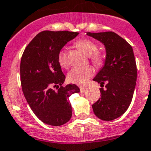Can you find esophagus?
I'll list each match as a JSON object with an SVG mask.
<instances>
[{
  "label": "esophagus",
  "instance_id": "esophagus-1",
  "mask_svg": "<svg viewBox=\"0 0 151 151\" xmlns=\"http://www.w3.org/2000/svg\"><path fill=\"white\" fill-rule=\"evenodd\" d=\"M80 90H81V92H85L86 91V88L84 87H81Z\"/></svg>",
  "mask_w": 151,
  "mask_h": 151
}]
</instances>
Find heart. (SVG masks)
<instances>
[{"label": "heart", "mask_w": 151, "mask_h": 151, "mask_svg": "<svg viewBox=\"0 0 151 151\" xmlns=\"http://www.w3.org/2000/svg\"><path fill=\"white\" fill-rule=\"evenodd\" d=\"M77 46L81 49L88 56L91 57V60L96 65H100L103 62V56L97 53V45L89 39H82L77 42ZM58 62L62 68H66L68 65V53L65 50H61L58 54ZM93 74L92 68L85 67H75L72 68L68 74V81L71 83L83 84Z\"/></svg>", "instance_id": "1"}]
</instances>
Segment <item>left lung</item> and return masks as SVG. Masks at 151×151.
Masks as SVG:
<instances>
[{"mask_svg": "<svg viewBox=\"0 0 151 151\" xmlns=\"http://www.w3.org/2000/svg\"><path fill=\"white\" fill-rule=\"evenodd\" d=\"M87 35L104 45V65L93 78L103 86L101 98L92 105L94 114L110 121L124 114L130 106L137 81V65L132 47L112 31L87 32Z\"/></svg>", "mask_w": 151, "mask_h": 151, "instance_id": "left-lung-1", "label": "left lung"}]
</instances>
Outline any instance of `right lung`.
I'll return each instance as SVG.
<instances>
[{
  "mask_svg": "<svg viewBox=\"0 0 151 151\" xmlns=\"http://www.w3.org/2000/svg\"><path fill=\"white\" fill-rule=\"evenodd\" d=\"M79 33L44 30L25 48L21 60V83L27 102L40 121L61 126L72 116L69 97L79 93L75 84L63 87L65 75L58 62V54ZM58 89L54 91L53 87Z\"/></svg>",
  "mask_w": 151,
  "mask_h": 151,
  "instance_id": "right-lung-1",
  "label": "right lung"
}]
</instances>
